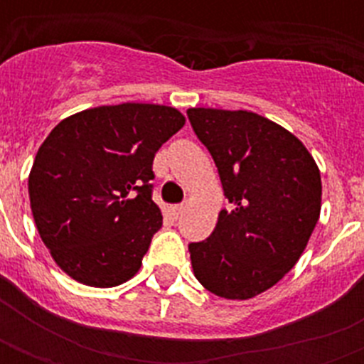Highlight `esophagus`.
<instances>
[{
	"instance_id": "esophagus-1",
	"label": "esophagus",
	"mask_w": 364,
	"mask_h": 364,
	"mask_svg": "<svg viewBox=\"0 0 364 364\" xmlns=\"http://www.w3.org/2000/svg\"><path fill=\"white\" fill-rule=\"evenodd\" d=\"M181 213H183V205L181 204L170 205V215L173 217V219H177V217L181 215Z\"/></svg>"
}]
</instances>
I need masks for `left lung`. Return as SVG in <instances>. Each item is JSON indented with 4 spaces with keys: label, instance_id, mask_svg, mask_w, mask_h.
<instances>
[{
    "label": "left lung",
    "instance_id": "8db88e82",
    "mask_svg": "<svg viewBox=\"0 0 364 364\" xmlns=\"http://www.w3.org/2000/svg\"><path fill=\"white\" fill-rule=\"evenodd\" d=\"M230 208L210 238L188 243L210 293L247 300L274 287L306 249L321 211V176L299 137L251 111L193 107Z\"/></svg>",
    "mask_w": 364,
    "mask_h": 364
}]
</instances>
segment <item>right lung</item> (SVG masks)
<instances>
[{
    "label": "right lung",
    "instance_id": "add662e5",
    "mask_svg": "<svg viewBox=\"0 0 364 364\" xmlns=\"http://www.w3.org/2000/svg\"><path fill=\"white\" fill-rule=\"evenodd\" d=\"M185 124L173 107L102 105L54 126L36 154L28 191L54 262L75 282L115 287L141 266L162 227L153 160Z\"/></svg>",
    "mask_w": 364,
    "mask_h": 364
}]
</instances>
